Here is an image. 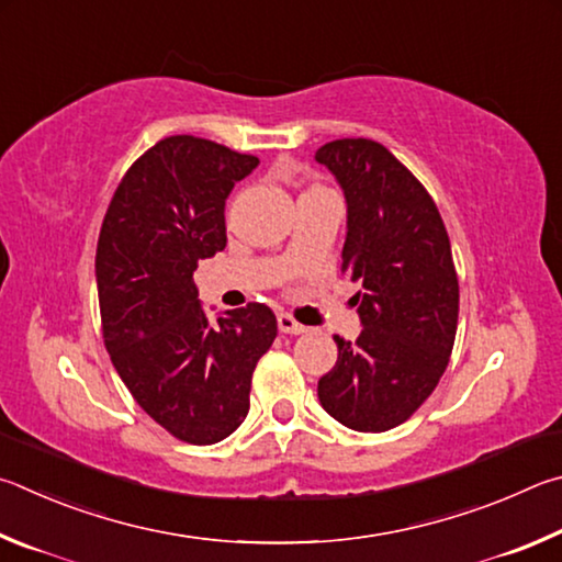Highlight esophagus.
I'll use <instances>...</instances> for the list:
<instances>
[{"label": "esophagus", "mask_w": 562, "mask_h": 562, "mask_svg": "<svg viewBox=\"0 0 562 562\" xmlns=\"http://www.w3.org/2000/svg\"><path fill=\"white\" fill-rule=\"evenodd\" d=\"M279 330L281 333H291V336H301V333H306V326H301V323L291 316V313H279Z\"/></svg>", "instance_id": "obj_1"}]
</instances>
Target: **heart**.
I'll return each mask as SVG.
<instances>
[{"instance_id": "1", "label": "heart", "mask_w": 562, "mask_h": 562, "mask_svg": "<svg viewBox=\"0 0 562 562\" xmlns=\"http://www.w3.org/2000/svg\"><path fill=\"white\" fill-rule=\"evenodd\" d=\"M313 190H318V187H313ZM308 192H311V190H308Z\"/></svg>"}]
</instances>
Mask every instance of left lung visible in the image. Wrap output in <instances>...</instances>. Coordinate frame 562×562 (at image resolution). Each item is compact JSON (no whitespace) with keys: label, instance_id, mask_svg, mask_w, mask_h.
<instances>
[{"label":"left lung","instance_id":"obj_1","mask_svg":"<svg viewBox=\"0 0 562 562\" xmlns=\"http://www.w3.org/2000/svg\"><path fill=\"white\" fill-rule=\"evenodd\" d=\"M348 202L342 266L362 330L336 336L338 360L318 380L323 409L356 431H387L422 407L449 366L459 279L429 192L385 145L342 137L318 147Z\"/></svg>","mask_w":562,"mask_h":562}]
</instances>
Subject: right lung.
<instances>
[{"label":"right lung","instance_id":"add662e5","mask_svg":"<svg viewBox=\"0 0 562 562\" xmlns=\"http://www.w3.org/2000/svg\"><path fill=\"white\" fill-rule=\"evenodd\" d=\"M259 157L172 135L117 184L95 249L105 350L133 400L187 445L246 419L251 375L276 338L263 303L206 318L192 273L226 246L224 202Z\"/></svg>","mask_w":562,"mask_h":562}]
</instances>
